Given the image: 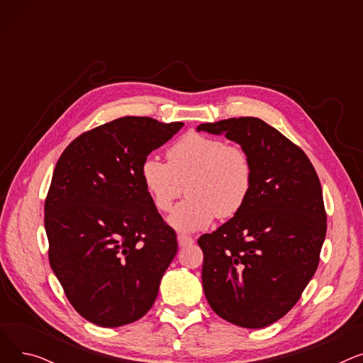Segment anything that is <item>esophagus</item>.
<instances>
[{"mask_svg":"<svg viewBox=\"0 0 363 363\" xmlns=\"http://www.w3.org/2000/svg\"><path fill=\"white\" fill-rule=\"evenodd\" d=\"M194 242V240L191 237L188 235H184V234H179L178 235V244L179 247H186V245H191Z\"/></svg>","mask_w":363,"mask_h":363,"instance_id":"esophagus-1","label":"esophagus"}]
</instances>
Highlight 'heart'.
I'll use <instances>...</instances> for the list:
<instances>
[{"label":"heart","mask_w":363,"mask_h":363,"mask_svg":"<svg viewBox=\"0 0 363 363\" xmlns=\"http://www.w3.org/2000/svg\"><path fill=\"white\" fill-rule=\"evenodd\" d=\"M145 191L160 212H169L186 189L188 197L167 218L178 233H196L244 207L253 186V163L242 147L203 133H186L167 150V163L148 156L141 164Z\"/></svg>","instance_id":"b5f03b06"}]
</instances>
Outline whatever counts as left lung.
<instances>
[{"label":"left lung","instance_id":"left-lung-1","mask_svg":"<svg viewBox=\"0 0 363 363\" xmlns=\"http://www.w3.org/2000/svg\"><path fill=\"white\" fill-rule=\"evenodd\" d=\"M225 135L253 163V186L241 211L199 238L204 296L216 315L263 328L287 313L312 279L327 234L316 172L303 150L257 118L201 123Z\"/></svg>","mask_w":363,"mask_h":363}]
</instances>
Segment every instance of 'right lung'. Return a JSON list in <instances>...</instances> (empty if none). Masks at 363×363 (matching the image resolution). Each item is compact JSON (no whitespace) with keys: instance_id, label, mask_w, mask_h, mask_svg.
Returning a JSON list of instances; mask_svg holds the SVG:
<instances>
[{"instance_id":"add662e5","label":"right lung","mask_w":363,"mask_h":363,"mask_svg":"<svg viewBox=\"0 0 363 363\" xmlns=\"http://www.w3.org/2000/svg\"><path fill=\"white\" fill-rule=\"evenodd\" d=\"M182 126L121 118L82 133L55 164L44 219L50 264L72 306L95 325L143 318L178 252L140 170Z\"/></svg>"}]
</instances>
